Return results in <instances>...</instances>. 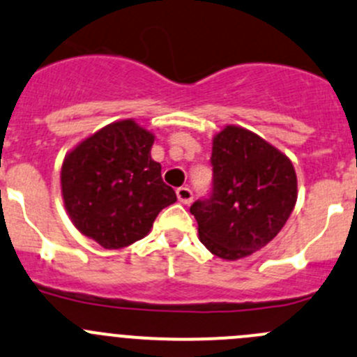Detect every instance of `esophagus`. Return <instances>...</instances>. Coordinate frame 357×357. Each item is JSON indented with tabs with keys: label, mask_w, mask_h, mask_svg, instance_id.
I'll return each mask as SVG.
<instances>
[{
	"label": "esophagus",
	"mask_w": 357,
	"mask_h": 357,
	"mask_svg": "<svg viewBox=\"0 0 357 357\" xmlns=\"http://www.w3.org/2000/svg\"><path fill=\"white\" fill-rule=\"evenodd\" d=\"M176 195H178V200L181 204H190L193 200V193L188 186H181V188L176 190Z\"/></svg>",
	"instance_id": "1"
}]
</instances>
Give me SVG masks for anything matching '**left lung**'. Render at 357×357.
I'll return each mask as SVG.
<instances>
[{
  "label": "left lung",
  "mask_w": 357,
  "mask_h": 357,
  "mask_svg": "<svg viewBox=\"0 0 357 357\" xmlns=\"http://www.w3.org/2000/svg\"><path fill=\"white\" fill-rule=\"evenodd\" d=\"M213 193L190 213L199 238L228 261L265 248L281 231L298 197L291 160L258 134L225 126L213 137Z\"/></svg>",
  "instance_id": "obj_1"
}]
</instances>
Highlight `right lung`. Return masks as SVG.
<instances>
[{
  "label": "right lung",
  "instance_id": "add662e5",
  "mask_svg": "<svg viewBox=\"0 0 357 357\" xmlns=\"http://www.w3.org/2000/svg\"><path fill=\"white\" fill-rule=\"evenodd\" d=\"M155 136L134 119L85 137L64 157L61 193L73 225L105 249H122L150 234L176 202L151 158Z\"/></svg>",
  "mask_w": 357,
  "mask_h": 357
}]
</instances>
